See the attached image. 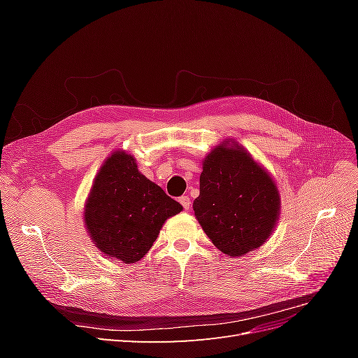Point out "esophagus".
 <instances>
[{
	"label": "esophagus",
	"instance_id": "obj_1",
	"mask_svg": "<svg viewBox=\"0 0 358 358\" xmlns=\"http://www.w3.org/2000/svg\"><path fill=\"white\" fill-rule=\"evenodd\" d=\"M179 203L183 206V209H185V210H188V209H189L191 200H189V197H188V196H182V197L179 199Z\"/></svg>",
	"mask_w": 358,
	"mask_h": 358
}]
</instances>
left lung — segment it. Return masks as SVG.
<instances>
[{"label": "left lung", "mask_w": 358, "mask_h": 358, "mask_svg": "<svg viewBox=\"0 0 358 358\" xmlns=\"http://www.w3.org/2000/svg\"><path fill=\"white\" fill-rule=\"evenodd\" d=\"M192 209L221 252L242 257L272 236L280 196L272 175L242 145L225 138L203 159L200 196Z\"/></svg>", "instance_id": "obj_1"}]
</instances>
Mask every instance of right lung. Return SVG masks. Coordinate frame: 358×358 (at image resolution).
I'll return each instance as SVG.
<instances>
[{
    "mask_svg": "<svg viewBox=\"0 0 358 358\" xmlns=\"http://www.w3.org/2000/svg\"><path fill=\"white\" fill-rule=\"evenodd\" d=\"M182 209L138 171L133 155L115 150L94 179L83 222L104 255L131 264L148 254L164 222Z\"/></svg>",
    "mask_w": 358,
    "mask_h": 358,
    "instance_id": "right-lung-1",
    "label": "right lung"
}]
</instances>
